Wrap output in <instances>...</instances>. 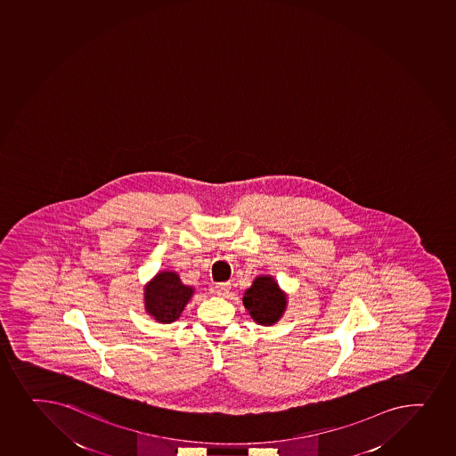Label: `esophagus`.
Instances as JSON below:
<instances>
[{"label": "esophagus", "mask_w": 456, "mask_h": 456, "mask_svg": "<svg viewBox=\"0 0 456 456\" xmlns=\"http://www.w3.org/2000/svg\"><path fill=\"white\" fill-rule=\"evenodd\" d=\"M230 283H217L216 287H215V293L219 296V297H226L228 294H230Z\"/></svg>", "instance_id": "obj_1"}]
</instances>
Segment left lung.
<instances>
[{"label":"left lung","mask_w":456,"mask_h":456,"mask_svg":"<svg viewBox=\"0 0 456 456\" xmlns=\"http://www.w3.org/2000/svg\"><path fill=\"white\" fill-rule=\"evenodd\" d=\"M243 305L261 326H273L287 309V296L272 276H258L246 289Z\"/></svg>","instance_id":"8db88e82"}]
</instances>
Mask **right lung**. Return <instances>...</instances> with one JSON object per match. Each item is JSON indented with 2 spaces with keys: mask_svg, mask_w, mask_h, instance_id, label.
<instances>
[{
  "mask_svg": "<svg viewBox=\"0 0 456 456\" xmlns=\"http://www.w3.org/2000/svg\"><path fill=\"white\" fill-rule=\"evenodd\" d=\"M193 296V288L180 281L175 272H160L145 285V311L158 322L169 324L182 315Z\"/></svg>",
  "mask_w": 456,
  "mask_h": 456,
  "instance_id": "right-lung-1",
  "label": "right lung"
}]
</instances>
